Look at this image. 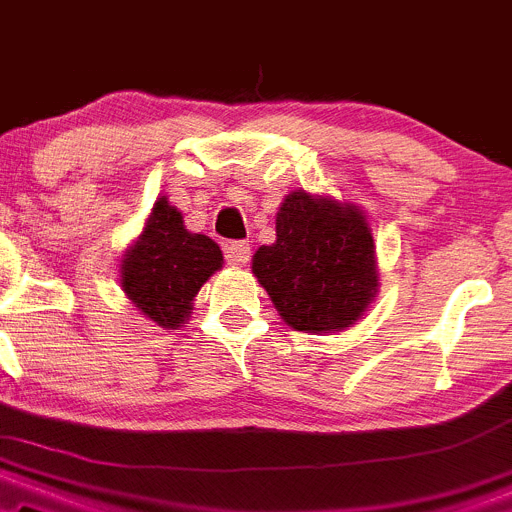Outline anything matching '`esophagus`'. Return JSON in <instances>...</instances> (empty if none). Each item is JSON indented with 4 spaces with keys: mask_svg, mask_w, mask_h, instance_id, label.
<instances>
[{
    "mask_svg": "<svg viewBox=\"0 0 512 512\" xmlns=\"http://www.w3.org/2000/svg\"><path fill=\"white\" fill-rule=\"evenodd\" d=\"M226 261L234 263V266H244L251 258V246L246 241H231V244L224 246Z\"/></svg>",
    "mask_w": 512,
    "mask_h": 512,
    "instance_id": "1",
    "label": "esophagus"
}]
</instances>
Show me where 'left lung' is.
I'll return each mask as SVG.
<instances>
[{"mask_svg": "<svg viewBox=\"0 0 512 512\" xmlns=\"http://www.w3.org/2000/svg\"><path fill=\"white\" fill-rule=\"evenodd\" d=\"M251 271L278 315L303 333L352 328L377 295L372 229L355 204L295 189L276 214V241Z\"/></svg>", "mask_w": 512, "mask_h": 512, "instance_id": "1", "label": "left lung"}]
</instances>
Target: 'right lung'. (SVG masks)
<instances>
[{
	"instance_id": "obj_1",
	"label": "right lung",
	"mask_w": 512,
	"mask_h": 512,
	"mask_svg": "<svg viewBox=\"0 0 512 512\" xmlns=\"http://www.w3.org/2000/svg\"><path fill=\"white\" fill-rule=\"evenodd\" d=\"M224 263L219 244L192 234L182 212L160 197L145 229L120 261V286L135 308L160 328L177 330L192 313L199 288Z\"/></svg>"
}]
</instances>
